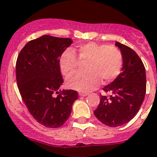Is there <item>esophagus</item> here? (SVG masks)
Returning <instances> with one entry per match:
<instances>
[{
    "instance_id": "obj_1",
    "label": "esophagus",
    "mask_w": 157,
    "mask_h": 157,
    "mask_svg": "<svg viewBox=\"0 0 157 157\" xmlns=\"http://www.w3.org/2000/svg\"><path fill=\"white\" fill-rule=\"evenodd\" d=\"M78 94H79V95H80V96H87V95L88 94V92L80 91Z\"/></svg>"
}]
</instances>
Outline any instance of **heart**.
I'll return each instance as SVG.
<instances>
[{
  "label": "heart",
  "mask_w": 157,
  "mask_h": 157,
  "mask_svg": "<svg viewBox=\"0 0 157 157\" xmlns=\"http://www.w3.org/2000/svg\"><path fill=\"white\" fill-rule=\"evenodd\" d=\"M74 52L66 49L59 57V67L62 74L69 77L78 69L80 61L85 63L87 71L79 72L67 80L70 88L80 91H90L96 88L101 80L102 83L112 81L121 73L123 64L121 52L115 46L106 44L87 42L79 45Z\"/></svg>",
  "instance_id": "b5f03b06"
}]
</instances>
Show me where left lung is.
<instances>
[{
  "instance_id": "8db88e82",
  "label": "left lung",
  "mask_w": 157,
  "mask_h": 157,
  "mask_svg": "<svg viewBox=\"0 0 157 157\" xmlns=\"http://www.w3.org/2000/svg\"><path fill=\"white\" fill-rule=\"evenodd\" d=\"M123 56L122 72L103 88L100 103L94 112L96 118L109 127H118L131 121L138 113L146 91V70L133 49L115 42Z\"/></svg>"
}]
</instances>
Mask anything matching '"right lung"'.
I'll return each instance as SVG.
<instances>
[{
    "mask_svg": "<svg viewBox=\"0 0 157 157\" xmlns=\"http://www.w3.org/2000/svg\"><path fill=\"white\" fill-rule=\"evenodd\" d=\"M73 41L45 35L31 40L16 61V80L32 117L47 128H59L68 119L78 98L76 90H63L59 57Z\"/></svg>",
    "mask_w": 157,
    "mask_h": 157,
    "instance_id": "right-lung-1",
    "label": "right lung"
}]
</instances>
